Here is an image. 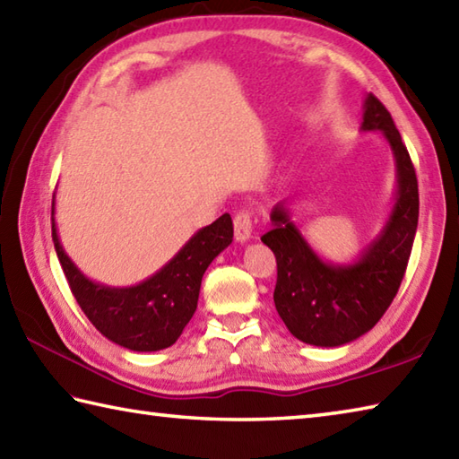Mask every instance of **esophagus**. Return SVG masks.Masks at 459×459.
I'll return each instance as SVG.
<instances>
[{"label": "esophagus", "mask_w": 459, "mask_h": 459, "mask_svg": "<svg viewBox=\"0 0 459 459\" xmlns=\"http://www.w3.org/2000/svg\"><path fill=\"white\" fill-rule=\"evenodd\" d=\"M233 230H236V239L239 244H246L252 238V231H254V213L252 212H239L236 215V220H233Z\"/></svg>", "instance_id": "34e87169"}]
</instances>
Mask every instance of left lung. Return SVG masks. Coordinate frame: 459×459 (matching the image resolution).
<instances>
[{
  "label": "left lung",
  "instance_id": "1",
  "mask_svg": "<svg viewBox=\"0 0 459 459\" xmlns=\"http://www.w3.org/2000/svg\"><path fill=\"white\" fill-rule=\"evenodd\" d=\"M361 132H382L395 160V204L385 226L351 264L319 257L293 223L288 205L272 210L273 228L262 241L278 262L273 304L299 342L319 348L358 340L374 327L403 280L418 230V178L390 111L376 95L364 101Z\"/></svg>",
  "mask_w": 459,
  "mask_h": 459
}]
</instances>
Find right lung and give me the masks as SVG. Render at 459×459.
Returning a JSON list of instances; mask_svg holds the SVG:
<instances>
[{"label":"right lung","mask_w":459,"mask_h":459,"mask_svg":"<svg viewBox=\"0 0 459 459\" xmlns=\"http://www.w3.org/2000/svg\"><path fill=\"white\" fill-rule=\"evenodd\" d=\"M51 238L74 298L100 333L132 351H160L178 342L195 314L202 278L233 239L230 213L195 231L187 244L152 278L129 288H111L83 275L59 241L56 200L51 204Z\"/></svg>","instance_id":"right-lung-1"}]
</instances>
